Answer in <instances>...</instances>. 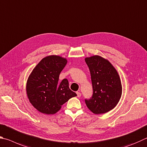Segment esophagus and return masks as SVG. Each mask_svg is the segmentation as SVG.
<instances>
[{"mask_svg":"<svg viewBox=\"0 0 147 147\" xmlns=\"http://www.w3.org/2000/svg\"><path fill=\"white\" fill-rule=\"evenodd\" d=\"M76 94H77V96H78V97H80L81 96V94L79 92H77Z\"/></svg>","mask_w":147,"mask_h":147,"instance_id":"1","label":"esophagus"}]
</instances>
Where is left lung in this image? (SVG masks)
Returning <instances> with one entry per match:
<instances>
[{
	"label": "left lung",
	"mask_w": 147,
	"mask_h": 147,
	"mask_svg": "<svg viewBox=\"0 0 147 147\" xmlns=\"http://www.w3.org/2000/svg\"><path fill=\"white\" fill-rule=\"evenodd\" d=\"M91 75L93 94L85 99L88 109L95 114L112 110L121 96L122 86L116 69L109 61L98 55L85 59Z\"/></svg>",
	"instance_id": "left-lung-1"
}]
</instances>
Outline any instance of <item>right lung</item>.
Listing matches in <instances>:
<instances>
[{"label":"right lung","instance_id":"add662e5","mask_svg":"<svg viewBox=\"0 0 147 147\" xmlns=\"http://www.w3.org/2000/svg\"><path fill=\"white\" fill-rule=\"evenodd\" d=\"M66 63V59L60 56H48L38 63L28 78V99L43 114H55L64 103L77 96L69 89L66 79L59 82V75Z\"/></svg>","mask_w":147,"mask_h":147}]
</instances>
